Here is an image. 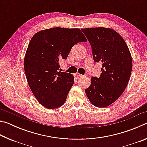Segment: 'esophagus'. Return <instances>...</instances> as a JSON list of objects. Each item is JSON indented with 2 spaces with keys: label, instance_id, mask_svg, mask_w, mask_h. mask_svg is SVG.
<instances>
[{
  "label": "esophagus",
  "instance_id": "34e87169",
  "mask_svg": "<svg viewBox=\"0 0 147 147\" xmlns=\"http://www.w3.org/2000/svg\"><path fill=\"white\" fill-rule=\"evenodd\" d=\"M76 76L78 77V78H80V77H81V76H82L83 75H82V74H80V73H76Z\"/></svg>",
  "mask_w": 147,
  "mask_h": 147
}]
</instances>
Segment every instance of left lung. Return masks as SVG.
Masks as SVG:
<instances>
[{
	"instance_id": "left-lung-1",
	"label": "left lung",
	"mask_w": 147,
	"mask_h": 147,
	"mask_svg": "<svg viewBox=\"0 0 147 147\" xmlns=\"http://www.w3.org/2000/svg\"><path fill=\"white\" fill-rule=\"evenodd\" d=\"M82 31L91 45L94 61L102 63L100 77H92L86 95L94 106L105 108L117 100L128 85L132 69L130 52L113 29L96 27Z\"/></svg>"
}]
</instances>
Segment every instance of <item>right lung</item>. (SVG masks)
Here are the masks:
<instances>
[{
    "label": "right lung",
    "instance_id": "obj_1",
    "mask_svg": "<svg viewBox=\"0 0 147 147\" xmlns=\"http://www.w3.org/2000/svg\"><path fill=\"white\" fill-rule=\"evenodd\" d=\"M83 41L87 39L80 29L60 27L39 31L30 41L24 59L26 80L35 97L47 109L59 108L65 102L74 76L58 71L59 61Z\"/></svg>",
    "mask_w": 147,
    "mask_h": 147
}]
</instances>
